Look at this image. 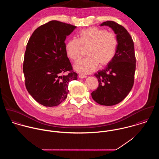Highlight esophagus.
Segmentation results:
<instances>
[{"mask_svg":"<svg viewBox=\"0 0 159 159\" xmlns=\"http://www.w3.org/2000/svg\"><path fill=\"white\" fill-rule=\"evenodd\" d=\"M78 76H79L80 78H87V77H88L87 76L83 75H79Z\"/></svg>","mask_w":159,"mask_h":159,"instance_id":"34e87169","label":"esophagus"}]
</instances>
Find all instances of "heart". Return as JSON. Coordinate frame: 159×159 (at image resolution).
Listing matches in <instances>:
<instances>
[{
  "instance_id": "heart-1",
  "label": "heart",
  "mask_w": 159,
  "mask_h": 159,
  "mask_svg": "<svg viewBox=\"0 0 159 159\" xmlns=\"http://www.w3.org/2000/svg\"><path fill=\"white\" fill-rule=\"evenodd\" d=\"M118 46L116 35L112 32L96 27L81 30L78 39H71L66 42L65 50L68 57L75 62L81 56L83 49H87L88 57L74 66L76 71L89 74L93 71L98 65L105 67L113 59Z\"/></svg>"
}]
</instances>
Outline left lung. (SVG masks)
<instances>
[{"mask_svg": "<svg viewBox=\"0 0 159 159\" xmlns=\"http://www.w3.org/2000/svg\"><path fill=\"white\" fill-rule=\"evenodd\" d=\"M100 25L112 29L116 35L118 46L112 61L94 74L99 84L91 95L98 104L112 106L122 101L134 86L136 68L134 43L129 33L121 25L107 21Z\"/></svg>", "mask_w": 159, "mask_h": 159, "instance_id": "obj_1", "label": "left lung"}]
</instances>
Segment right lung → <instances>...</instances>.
Returning a JSON list of instances; mask_svg holds the SVG:
<instances>
[{
    "label": "right lung",
    "instance_id": "right-lung-1",
    "mask_svg": "<svg viewBox=\"0 0 159 159\" xmlns=\"http://www.w3.org/2000/svg\"><path fill=\"white\" fill-rule=\"evenodd\" d=\"M76 27L51 21L35 29L27 44L23 64L25 87L45 107L62 103L67 97L69 82L78 78L65 50L66 37Z\"/></svg>",
    "mask_w": 159,
    "mask_h": 159
}]
</instances>
